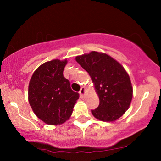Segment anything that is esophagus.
Masks as SVG:
<instances>
[{
    "instance_id": "1",
    "label": "esophagus",
    "mask_w": 161,
    "mask_h": 161,
    "mask_svg": "<svg viewBox=\"0 0 161 161\" xmlns=\"http://www.w3.org/2000/svg\"><path fill=\"white\" fill-rule=\"evenodd\" d=\"M79 95H80L81 97H83L85 95V93H86V88H85L84 87H82L80 89V91L79 92Z\"/></svg>"
}]
</instances>
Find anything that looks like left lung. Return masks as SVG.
<instances>
[{
  "mask_svg": "<svg viewBox=\"0 0 161 161\" xmlns=\"http://www.w3.org/2000/svg\"><path fill=\"white\" fill-rule=\"evenodd\" d=\"M86 70L99 96V106L92 113L102 121L117 119L128 110L132 98V87L128 73L116 60L106 53L92 51L75 57Z\"/></svg>",
  "mask_w": 161,
  "mask_h": 161,
  "instance_id": "1",
  "label": "left lung"
}]
</instances>
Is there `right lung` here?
Listing matches in <instances>:
<instances>
[{"mask_svg": "<svg viewBox=\"0 0 161 161\" xmlns=\"http://www.w3.org/2000/svg\"><path fill=\"white\" fill-rule=\"evenodd\" d=\"M67 60H53L41 65L29 85V102L36 115L49 125L62 124L71 116L79 95L64 76Z\"/></svg>", "mask_w": 161, "mask_h": 161, "instance_id": "1", "label": "right lung"}]
</instances>
